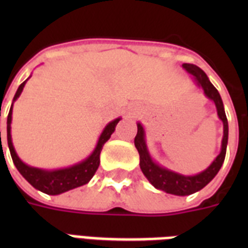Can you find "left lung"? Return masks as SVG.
Masks as SVG:
<instances>
[{"label":"left lung","instance_id":"left-lung-1","mask_svg":"<svg viewBox=\"0 0 248 248\" xmlns=\"http://www.w3.org/2000/svg\"><path fill=\"white\" fill-rule=\"evenodd\" d=\"M183 68L189 75L193 76L197 85L202 87L204 95L215 103L217 116L223 121L224 135L221 140V151H220V155L214 159V162L202 172L193 175V176H186V175H181L169 169H165L152 159L148 152L147 143H145V131H144L143 124H138V134H136L134 143L140 155V169L155 188L170 193V194H175V196H189L204 188L221 169L224 159H225L228 144V120L219 91L210 82L206 73L200 67H197L194 64L184 63Z\"/></svg>","mask_w":248,"mask_h":248}]
</instances>
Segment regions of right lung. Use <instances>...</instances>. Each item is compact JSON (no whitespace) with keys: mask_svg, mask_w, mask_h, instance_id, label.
I'll return each mask as SVG.
<instances>
[{"mask_svg":"<svg viewBox=\"0 0 248 248\" xmlns=\"http://www.w3.org/2000/svg\"><path fill=\"white\" fill-rule=\"evenodd\" d=\"M28 79H25L24 82L21 83L17 89L14 101L16 100L17 97L20 96L21 91L24 89L25 82ZM11 118H13V105L10 108L9 116H7V144H9L10 155L13 158L14 165L16 166L17 171L21 173V176L24 177L25 180L28 181L29 184L32 185L33 188L38 189L41 192L50 194V196H56L60 193L68 192L71 189L78 188L81 185L87 184L91 177L95 175L97 167L100 165V152L103 149L107 141L109 140L114 130H116L117 124L120 122L121 118H116L112 122H109L105 128L101 132L100 138L97 140V144L93 152L91 155L82 161V162L76 163V165L67 167V169H59V170H42L37 169V167H31V166L25 165L19 157H17L16 152L14 149L13 140H11ZM0 140H1V131H0Z\"/></svg>","mask_w":248,"mask_h":248,"instance_id":"1","label":"right lung"}]
</instances>
